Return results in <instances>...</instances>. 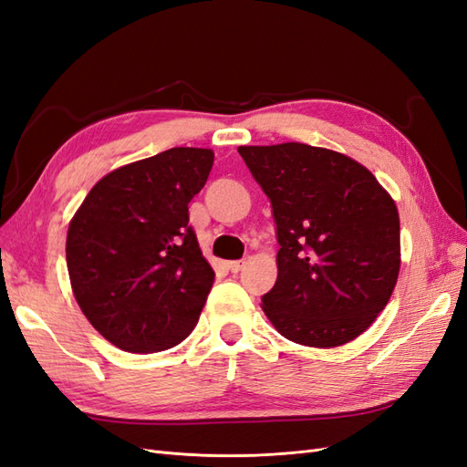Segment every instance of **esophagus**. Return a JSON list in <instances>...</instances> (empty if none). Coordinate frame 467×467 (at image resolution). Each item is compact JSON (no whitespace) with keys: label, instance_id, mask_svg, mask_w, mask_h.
I'll return each instance as SVG.
<instances>
[{"label":"esophagus","instance_id":"1","mask_svg":"<svg viewBox=\"0 0 467 467\" xmlns=\"http://www.w3.org/2000/svg\"><path fill=\"white\" fill-rule=\"evenodd\" d=\"M245 266V261L244 259H239V261H232V263H228V268L232 273H239L242 271V268Z\"/></svg>","mask_w":467,"mask_h":467}]
</instances>
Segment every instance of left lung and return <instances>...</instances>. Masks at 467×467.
I'll return each instance as SVG.
<instances>
[{"mask_svg": "<svg viewBox=\"0 0 467 467\" xmlns=\"http://www.w3.org/2000/svg\"><path fill=\"white\" fill-rule=\"evenodd\" d=\"M273 206L278 276L263 312L290 341L331 348L370 327L401 265L398 206L347 155L298 142L239 146Z\"/></svg>", "mask_w": 467, "mask_h": 467, "instance_id": "left-lung-1", "label": "left lung"}]
</instances>
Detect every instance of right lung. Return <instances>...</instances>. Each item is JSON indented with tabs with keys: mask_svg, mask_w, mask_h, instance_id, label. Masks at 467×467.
Instances as JSON below:
<instances>
[{
	"mask_svg": "<svg viewBox=\"0 0 467 467\" xmlns=\"http://www.w3.org/2000/svg\"><path fill=\"white\" fill-rule=\"evenodd\" d=\"M214 151L171 148L115 169L69 222L66 261L83 316L126 352H160L194 329L214 282L189 225Z\"/></svg>",
	"mask_w": 467,
	"mask_h": 467,
	"instance_id": "obj_1",
	"label": "right lung"
}]
</instances>
